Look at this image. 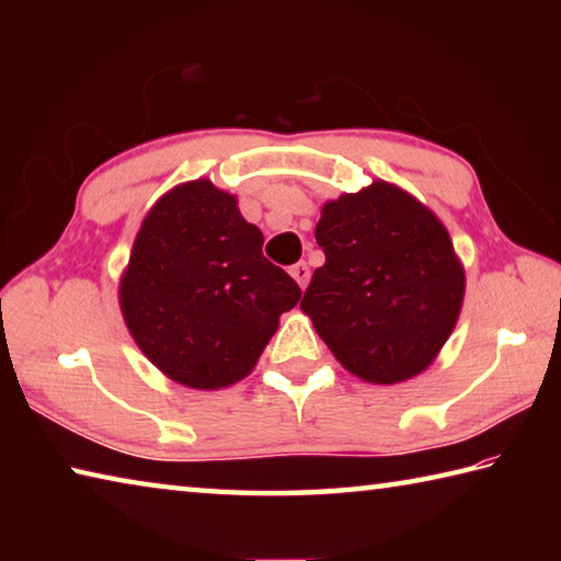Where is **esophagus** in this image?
<instances>
[{
	"instance_id": "34e87169",
	"label": "esophagus",
	"mask_w": 561,
	"mask_h": 561,
	"mask_svg": "<svg viewBox=\"0 0 561 561\" xmlns=\"http://www.w3.org/2000/svg\"><path fill=\"white\" fill-rule=\"evenodd\" d=\"M289 274L294 279H297V284L299 287L304 289L309 284V277H311V270H309V264L307 262H299V264H294V267L289 270Z\"/></svg>"
}]
</instances>
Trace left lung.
<instances>
[{
	"mask_svg": "<svg viewBox=\"0 0 561 561\" xmlns=\"http://www.w3.org/2000/svg\"><path fill=\"white\" fill-rule=\"evenodd\" d=\"M327 254L304 291L341 366L371 383L421 374L458 321L465 274L448 230L388 183L327 203L317 225Z\"/></svg>",
	"mask_w": 561,
	"mask_h": 561,
	"instance_id": "obj_1",
	"label": "left lung"
}]
</instances>
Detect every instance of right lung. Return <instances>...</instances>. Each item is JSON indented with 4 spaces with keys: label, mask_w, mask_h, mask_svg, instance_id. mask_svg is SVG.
Returning <instances> with one entry per match:
<instances>
[{
    "label": "right lung",
    "mask_w": 561,
    "mask_h": 561,
    "mask_svg": "<svg viewBox=\"0 0 561 561\" xmlns=\"http://www.w3.org/2000/svg\"><path fill=\"white\" fill-rule=\"evenodd\" d=\"M264 237L210 180L160 197L133 242L121 309L173 381L222 388L252 371L301 289L262 254Z\"/></svg>",
    "instance_id": "obj_1"
}]
</instances>
